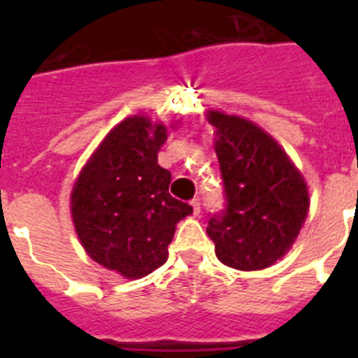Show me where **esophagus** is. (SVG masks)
Wrapping results in <instances>:
<instances>
[{
    "instance_id": "34e87169",
    "label": "esophagus",
    "mask_w": 358,
    "mask_h": 358,
    "mask_svg": "<svg viewBox=\"0 0 358 358\" xmlns=\"http://www.w3.org/2000/svg\"><path fill=\"white\" fill-rule=\"evenodd\" d=\"M189 204H192V208H194V215L201 213V201H199V199H192Z\"/></svg>"
}]
</instances>
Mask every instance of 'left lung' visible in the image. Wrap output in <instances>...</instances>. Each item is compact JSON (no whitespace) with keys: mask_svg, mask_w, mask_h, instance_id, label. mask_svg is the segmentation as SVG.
I'll use <instances>...</instances> for the list:
<instances>
[{"mask_svg":"<svg viewBox=\"0 0 358 358\" xmlns=\"http://www.w3.org/2000/svg\"><path fill=\"white\" fill-rule=\"evenodd\" d=\"M226 208L208 235L217 258L238 271H260L292 248L308 213V189L285 150L258 125L210 110Z\"/></svg>","mask_w":358,"mask_h":358,"instance_id":"left-lung-1","label":"left lung"}]
</instances>
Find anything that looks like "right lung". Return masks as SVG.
<instances>
[{
    "label": "right lung",
    "instance_id": "obj_1",
    "mask_svg": "<svg viewBox=\"0 0 358 358\" xmlns=\"http://www.w3.org/2000/svg\"><path fill=\"white\" fill-rule=\"evenodd\" d=\"M166 127L129 116L98 145L71 192L78 240L96 264L138 280L166 262L176 224L192 206L169 194L172 173L157 164Z\"/></svg>",
    "mask_w": 358,
    "mask_h": 358
}]
</instances>
